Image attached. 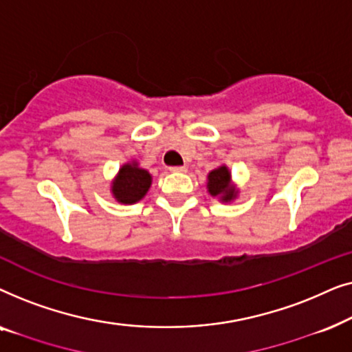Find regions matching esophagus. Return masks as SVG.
Segmentation results:
<instances>
[{
	"label": "esophagus",
	"instance_id": "1",
	"mask_svg": "<svg viewBox=\"0 0 352 352\" xmlns=\"http://www.w3.org/2000/svg\"><path fill=\"white\" fill-rule=\"evenodd\" d=\"M170 171H173V173H184L186 171V166H171Z\"/></svg>",
	"mask_w": 352,
	"mask_h": 352
}]
</instances>
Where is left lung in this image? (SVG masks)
I'll list each match as a JSON object with an SVG mask.
<instances>
[{
	"label": "left lung",
	"instance_id": "left-lung-1",
	"mask_svg": "<svg viewBox=\"0 0 352 352\" xmlns=\"http://www.w3.org/2000/svg\"><path fill=\"white\" fill-rule=\"evenodd\" d=\"M230 173L226 166H219L208 175V192L211 195H221L224 201L232 200L235 197V189L230 186Z\"/></svg>",
	"mask_w": 352,
	"mask_h": 352
}]
</instances>
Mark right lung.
Instances as JSON below:
<instances>
[{
  "label": "right lung",
  "mask_w": 352,
  "mask_h": 352,
  "mask_svg": "<svg viewBox=\"0 0 352 352\" xmlns=\"http://www.w3.org/2000/svg\"><path fill=\"white\" fill-rule=\"evenodd\" d=\"M152 177L146 170L138 168L136 163H128L120 168L117 179L113 181L112 192L122 204H134L147 194Z\"/></svg>",
  "instance_id": "right-lung-1"
}]
</instances>
